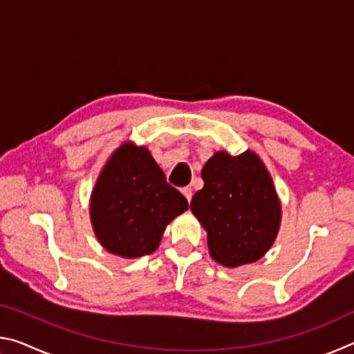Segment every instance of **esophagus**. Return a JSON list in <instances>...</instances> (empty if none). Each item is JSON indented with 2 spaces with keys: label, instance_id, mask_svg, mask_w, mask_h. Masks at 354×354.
<instances>
[{
  "label": "esophagus",
  "instance_id": "1",
  "mask_svg": "<svg viewBox=\"0 0 354 354\" xmlns=\"http://www.w3.org/2000/svg\"><path fill=\"white\" fill-rule=\"evenodd\" d=\"M183 194H184L185 198H187V201L192 200V189L190 187H184L183 189Z\"/></svg>",
  "mask_w": 354,
  "mask_h": 354
}]
</instances>
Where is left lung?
<instances>
[{
	"label": "left lung",
	"instance_id": "obj_1",
	"mask_svg": "<svg viewBox=\"0 0 354 354\" xmlns=\"http://www.w3.org/2000/svg\"><path fill=\"white\" fill-rule=\"evenodd\" d=\"M205 187L190 209L207 231L209 253L225 267L256 262L278 234L281 206L272 178L254 153H215L201 170Z\"/></svg>",
	"mask_w": 354,
	"mask_h": 354
}]
</instances>
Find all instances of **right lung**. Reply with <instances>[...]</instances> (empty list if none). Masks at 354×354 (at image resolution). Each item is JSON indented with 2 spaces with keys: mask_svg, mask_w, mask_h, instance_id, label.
<instances>
[{
  "mask_svg": "<svg viewBox=\"0 0 354 354\" xmlns=\"http://www.w3.org/2000/svg\"><path fill=\"white\" fill-rule=\"evenodd\" d=\"M187 207L148 149L124 143L101 171L91 215L95 234L107 251L140 257L159 247L165 226Z\"/></svg>",
  "mask_w": 354,
  "mask_h": 354,
  "instance_id": "obj_1",
  "label": "right lung"
}]
</instances>
